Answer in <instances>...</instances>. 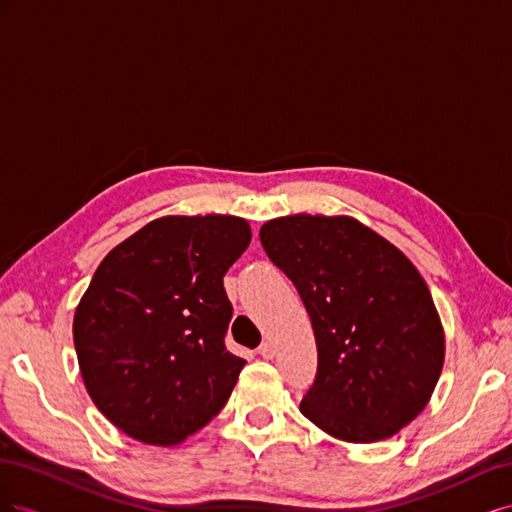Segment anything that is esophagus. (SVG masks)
Here are the masks:
<instances>
[{
    "instance_id": "esophagus-1",
    "label": "esophagus",
    "mask_w": 512,
    "mask_h": 512,
    "mask_svg": "<svg viewBox=\"0 0 512 512\" xmlns=\"http://www.w3.org/2000/svg\"><path fill=\"white\" fill-rule=\"evenodd\" d=\"M258 354L262 356V359H273L275 356V348L269 344V342H265V344H260V348H258Z\"/></svg>"
}]
</instances>
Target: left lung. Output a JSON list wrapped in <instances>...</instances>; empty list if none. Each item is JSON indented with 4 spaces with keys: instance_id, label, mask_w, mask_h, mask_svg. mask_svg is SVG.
<instances>
[{
    "instance_id": "left-lung-1",
    "label": "left lung",
    "mask_w": 512,
    "mask_h": 512,
    "mask_svg": "<svg viewBox=\"0 0 512 512\" xmlns=\"http://www.w3.org/2000/svg\"><path fill=\"white\" fill-rule=\"evenodd\" d=\"M260 243L312 320L318 371L303 416L361 444L412 423L444 365L442 322L412 262L348 215L277 218Z\"/></svg>"
}]
</instances>
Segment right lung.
<instances>
[{
  "label": "right lung",
  "mask_w": 512,
  "mask_h": 512,
  "mask_svg": "<svg viewBox=\"0 0 512 512\" xmlns=\"http://www.w3.org/2000/svg\"><path fill=\"white\" fill-rule=\"evenodd\" d=\"M250 241L235 215H168L100 262L74 348L89 397L130 438L173 446L226 406L245 361L224 344V275Z\"/></svg>",
  "instance_id": "1"
}]
</instances>
